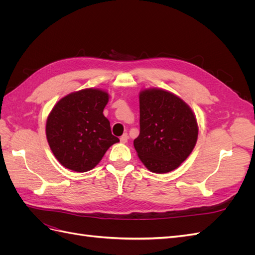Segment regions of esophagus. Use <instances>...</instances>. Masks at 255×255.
Instances as JSON below:
<instances>
[{
  "instance_id": "esophagus-1",
  "label": "esophagus",
  "mask_w": 255,
  "mask_h": 255,
  "mask_svg": "<svg viewBox=\"0 0 255 255\" xmlns=\"http://www.w3.org/2000/svg\"><path fill=\"white\" fill-rule=\"evenodd\" d=\"M128 136L127 133H125V134H123V135L120 137V141H121L122 143H126V142L128 141Z\"/></svg>"
}]
</instances>
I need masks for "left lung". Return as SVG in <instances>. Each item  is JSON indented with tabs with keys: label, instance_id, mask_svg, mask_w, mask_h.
<instances>
[{
	"label": "left lung",
	"instance_id": "1",
	"mask_svg": "<svg viewBox=\"0 0 255 255\" xmlns=\"http://www.w3.org/2000/svg\"><path fill=\"white\" fill-rule=\"evenodd\" d=\"M140 133L135 150L150 171L167 173L194 150L198 123L190 107L167 90L152 88L139 94Z\"/></svg>",
	"mask_w": 255,
	"mask_h": 255
}]
</instances>
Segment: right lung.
Listing matches in <instances>:
<instances>
[{"mask_svg": "<svg viewBox=\"0 0 255 255\" xmlns=\"http://www.w3.org/2000/svg\"><path fill=\"white\" fill-rule=\"evenodd\" d=\"M109 98L106 91L88 88L64 97L53 107L45 134L54 156L64 167L89 171L119 141L103 115Z\"/></svg>", "mask_w": 255, "mask_h": 255, "instance_id": "right-lung-1", "label": "right lung"}]
</instances>
